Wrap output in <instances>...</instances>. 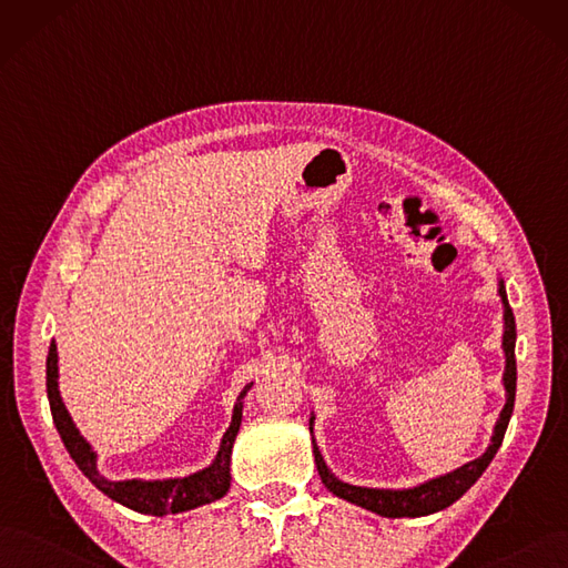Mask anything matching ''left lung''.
I'll list each match as a JSON object with an SVG mask.
<instances>
[{
  "instance_id": "1",
  "label": "left lung",
  "mask_w": 568,
  "mask_h": 568,
  "mask_svg": "<svg viewBox=\"0 0 568 568\" xmlns=\"http://www.w3.org/2000/svg\"><path fill=\"white\" fill-rule=\"evenodd\" d=\"M498 297L503 304V353H506L503 388H506V407H503L498 422L494 426V435H491V443H489L487 452L468 460V464H464L460 468L439 475V477H433V479H426L416 487L374 489V487H355V485H348V481H342L327 468L325 458L316 445V439L311 437L318 475L323 479V485L334 496H339V498L353 503V506H361V508L382 515V517H393V519L395 517H426V515L449 508L452 503H456L460 496H464L481 477V473L487 470V466L491 464V458L496 456V452L503 443V435H506V430H508L513 407H515V388H517V365H515L517 327H515V316H513V308L508 304L506 283H503V278L498 281ZM313 422H316V416L311 414V418H308L311 435H313Z\"/></svg>"
}]
</instances>
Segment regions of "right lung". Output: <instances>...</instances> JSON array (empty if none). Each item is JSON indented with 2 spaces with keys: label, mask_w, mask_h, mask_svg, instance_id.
Here are the masks:
<instances>
[{
  "label": "right lung",
  "mask_w": 568,
  "mask_h": 568,
  "mask_svg": "<svg viewBox=\"0 0 568 568\" xmlns=\"http://www.w3.org/2000/svg\"><path fill=\"white\" fill-rule=\"evenodd\" d=\"M252 384H247L241 395L236 397L234 414H231V424L226 433L222 435V443L217 449V456L207 468L192 473L186 477H168V479H108L98 470V454L87 443L72 422V416L62 403L60 388H58V346L51 342L49 346V358H47V393H49V405L53 414V424L65 443L70 456L79 470L87 475L93 485L112 500L121 503V506L131 508L142 515H178L205 506V503H213L222 498L229 491L231 485V449H234V439L241 428L243 418V397Z\"/></svg>",
  "instance_id": "right-lung-1"
}]
</instances>
